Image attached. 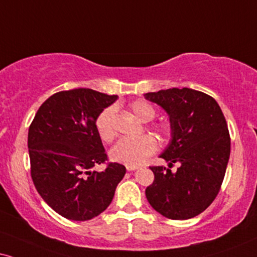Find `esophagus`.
<instances>
[{"instance_id":"obj_1","label":"esophagus","mask_w":257,"mask_h":257,"mask_svg":"<svg viewBox=\"0 0 257 257\" xmlns=\"http://www.w3.org/2000/svg\"><path fill=\"white\" fill-rule=\"evenodd\" d=\"M140 166H138V165H126V171L132 172V171H136L139 170Z\"/></svg>"}]
</instances>
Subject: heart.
<instances>
[{"label": "heart", "mask_w": 257, "mask_h": 257, "mask_svg": "<svg viewBox=\"0 0 257 257\" xmlns=\"http://www.w3.org/2000/svg\"><path fill=\"white\" fill-rule=\"evenodd\" d=\"M132 111L142 122H149L155 116V109L145 100H136L131 105ZM113 116L115 108L109 106L99 113L96 121L97 132L103 141H111L115 136L113 131ZM159 132H166L165 125L155 126ZM157 149V142L149 135H141L136 138H123L110 151V158L113 161L124 165H140Z\"/></svg>", "instance_id": "b5f03b06"}]
</instances>
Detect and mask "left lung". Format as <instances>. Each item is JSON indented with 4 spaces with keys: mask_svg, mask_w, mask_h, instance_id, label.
I'll list each match as a JSON object with an SVG mask.
<instances>
[{
    "mask_svg": "<svg viewBox=\"0 0 257 257\" xmlns=\"http://www.w3.org/2000/svg\"><path fill=\"white\" fill-rule=\"evenodd\" d=\"M145 98L166 111L171 139L160 158L177 172L164 166L151 167L154 181L146 197L157 212L170 219L193 218L215 199L230 157V136L222 110L212 97L200 91L160 90Z\"/></svg>",
    "mask_w": 257,
    "mask_h": 257,
    "instance_id": "obj_1",
    "label": "left lung"
}]
</instances>
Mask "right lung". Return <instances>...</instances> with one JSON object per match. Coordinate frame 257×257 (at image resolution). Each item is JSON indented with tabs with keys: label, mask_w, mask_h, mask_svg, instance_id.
<instances>
[{
	"label": "right lung",
	"mask_w": 257,
	"mask_h": 257,
	"mask_svg": "<svg viewBox=\"0 0 257 257\" xmlns=\"http://www.w3.org/2000/svg\"><path fill=\"white\" fill-rule=\"evenodd\" d=\"M118 97L91 89L54 93L42 103L28 131L31 174L42 199L60 216L89 220L111 203L125 167L106 160L97 132L99 113Z\"/></svg>",
	"instance_id": "right-lung-1"
}]
</instances>
